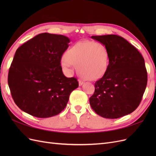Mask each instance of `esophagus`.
Here are the masks:
<instances>
[{
    "instance_id": "esophagus-1",
    "label": "esophagus",
    "mask_w": 156,
    "mask_h": 156,
    "mask_svg": "<svg viewBox=\"0 0 156 156\" xmlns=\"http://www.w3.org/2000/svg\"><path fill=\"white\" fill-rule=\"evenodd\" d=\"M78 81H79V86H81V85H83V84H84V81H83V80H81V79H79L78 80Z\"/></svg>"
}]
</instances>
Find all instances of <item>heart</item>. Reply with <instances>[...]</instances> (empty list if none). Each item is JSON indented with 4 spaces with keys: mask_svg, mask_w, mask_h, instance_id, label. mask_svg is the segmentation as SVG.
<instances>
[{
    "mask_svg": "<svg viewBox=\"0 0 156 156\" xmlns=\"http://www.w3.org/2000/svg\"><path fill=\"white\" fill-rule=\"evenodd\" d=\"M108 54L105 46L99 42L80 41L74 45L62 60L64 68L71 70L77 66L79 74L88 80L97 79L105 73Z\"/></svg>",
    "mask_w": 156,
    "mask_h": 156,
    "instance_id": "1",
    "label": "heart"
}]
</instances>
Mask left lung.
Returning a JSON list of instances; mask_svg holds the SVG:
<instances>
[{"label": "left lung", "mask_w": 156, "mask_h": 156, "mask_svg": "<svg viewBox=\"0 0 156 156\" xmlns=\"http://www.w3.org/2000/svg\"><path fill=\"white\" fill-rule=\"evenodd\" d=\"M107 49L108 65L103 76L95 83L90 98L94 111L105 119H119L139 105L147 84V72L143 56L121 36H92Z\"/></svg>", "instance_id": "8db88e82"}]
</instances>
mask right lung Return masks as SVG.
<instances>
[{"mask_svg":"<svg viewBox=\"0 0 156 156\" xmlns=\"http://www.w3.org/2000/svg\"><path fill=\"white\" fill-rule=\"evenodd\" d=\"M63 35L42 33L19 48L9 69L8 83L18 107L37 118H49L64 109L76 78L64 75L60 60L69 47Z\"/></svg>","mask_w":156,"mask_h":156,"instance_id":"add662e5","label":"right lung"}]
</instances>
